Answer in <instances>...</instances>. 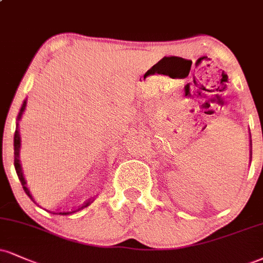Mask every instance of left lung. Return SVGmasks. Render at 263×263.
<instances>
[{"mask_svg":"<svg viewBox=\"0 0 263 263\" xmlns=\"http://www.w3.org/2000/svg\"><path fill=\"white\" fill-rule=\"evenodd\" d=\"M252 156V142H251V137H250V158Z\"/></svg>","mask_w":263,"mask_h":263,"instance_id":"1","label":"left lung"}]
</instances>
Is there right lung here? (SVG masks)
Segmentation results:
<instances>
[{"label": "right lung", "mask_w": 263, "mask_h": 263, "mask_svg": "<svg viewBox=\"0 0 263 263\" xmlns=\"http://www.w3.org/2000/svg\"><path fill=\"white\" fill-rule=\"evenodd\" d=\"M25 107H27V99L23 101V104H22V107L20 110V112H18V116H17V123H15V132H14V141H13V145H14V167H15V172H17V175L18 178L21 180V183L22 186H23L25 194L29 196V198L31 201L34 202V203H36L35 201H34L33 196H31L29 189L27 187V181H25L24 179V175H23V170H22V164H21V158H20V152H21V135H20V120L22 119V115H23ZM94 198H90L89 201L85 202L84 204H82L81 207L78 208H73V210L71 211H56V212H51L53 214H60V216H68V214H72V213H76V212L83 210V208L88 207L90 203H93ZM37 204V203H36Z\"/></svg>", "instance_id": "right-lung-1"}]
</instances>
